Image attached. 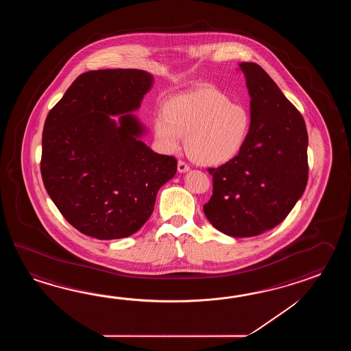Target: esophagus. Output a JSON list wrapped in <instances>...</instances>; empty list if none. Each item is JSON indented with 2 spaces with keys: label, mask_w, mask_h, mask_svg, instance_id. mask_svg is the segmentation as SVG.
Listing matches in <instances>:
<instances>
[{
  "label": "esophagus",
  "mask_w": 351,
  "mask_h": 351,
  "mask_svg": "<svg viewBox=\"0 0 351 351\" xmlns=\"http://www.w3.org/2000/svg\"><path fill=\"white\" fill-rule=\"evenodd\" d=\"M189 171V165H186V162L183 160H179L178 162V172L184 173Z\"/></svg>",
  "instance_id": "esophagus-1"
}]
</instances>
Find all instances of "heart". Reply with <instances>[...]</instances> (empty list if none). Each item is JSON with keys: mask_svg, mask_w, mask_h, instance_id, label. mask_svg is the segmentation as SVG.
Listing matches in <instances>:
<instances>
[{"mask_svg": "<svg viewBox=\"0 0 351 351\" xmlns=\"http://www.w3.org/2000/svg\"><path fill=\"white\" fill-rule=\"evenodd\" d=\"M251 129L246 106L231 103L210 86L179 94L165 101L163 117L154 120V134L167 153L178 150L186 136L188 156L203 165L231 162L243 149Z\"/></svg>", "mask_w": 351, "mask_h": 351, "instance_id": "heart-1", "label": "heart"}]
</instances>
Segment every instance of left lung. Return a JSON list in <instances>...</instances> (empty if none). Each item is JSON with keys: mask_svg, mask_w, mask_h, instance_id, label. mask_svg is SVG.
<instances>
[{"mask_svg": "<svg viewBox=\"0 0 351 351\" xmlns=\"http://www.w3.org/2000/svg\"><path fill=\"white\" fill-rule=\"evenodd\" d=\"M251 97V129L237 157L218 168L203 212L218 231L252 237L281 223L308 178L305 120L260 65L241 62Z\"/></svg>", "mask_w": 351, "mask_h": 351, "instance_id": "1", "label": "left lung"}]
</instances>
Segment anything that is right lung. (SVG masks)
<instances>
[{
	"mask_svg": "<svg viewBox=\"0 0 351 351\" xmlns=\"http://www.w3.org/2000/svg\"><path fill=\"white\" fill-rule=\"evenodd\" d=\"M152 75L106 69L77 76L47 114L41 177L69 223L90 237L132 236L148 221L159 188L174 177L177 159L139 139L133 114L149 91ZM125 115L117 125L110 114Z\"/></svg>",
	"mask_w": 351,
	"mask_h": 351,
	"instance_id": "add662e5",
	"label": "right lung"
}]
</instances>
